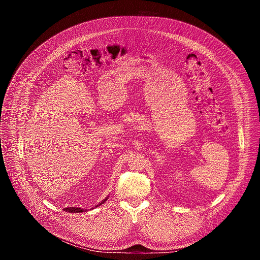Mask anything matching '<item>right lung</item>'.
<instances>
[{
  "label": "right lung",
  "mask_w": 260,
  "mask_h": 260,
  "mask_svg": "<svg viewBox=\"0 0 260 260\" xmlns=\"http://www.w3.org/2000/svg\"><path fill=\"white\" fill-rule=\"evenodd\" d=\"M108 198H109V197H108ZM108 198H106L105 200H103V201H102L98 206H95V207H99V206H101L102 204H104V203L108 200ZM64 211L68 212V213H82V212H84V211H86V210L81 209V208H76V207H70V208H66Z\"/></svg>",
  "instance_id": "1"
}]
</instances>
